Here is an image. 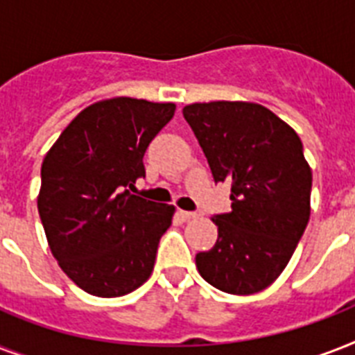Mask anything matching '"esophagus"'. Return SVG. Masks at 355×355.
Segmentation results:
<instances>
[{
	"mask_svg": "<svg viewBox=\"0 0 355 355\" xmlns=\"http://www.w3.org/2000/svg\"><path fill=\"white\" fill-rule=\"evenodd\" d=\"M180 216L184 217V219H197V217H200V214L199 211H184V210H180Z\"/></svg>",
	"mask_w": 355,
	"mask_h": 355,
	"instance_id": "esophagus-1",
	"label": "esophagus"
}]
</instances>
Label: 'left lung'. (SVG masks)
<instances>
[{
  "label": "left lung",
  "instance_id": "1",
  "mask_svg": "<svg viewBox=\"0 0 355 355\" xmlns=\"http://www.w3.org/2000/svg\"><path fill=\"white\" fill-rule=\"evenodd\" d=\"M182 114L214 180L232 184V211L214 216L217 241L195 256L197 269L230 295L263 291L286 269L309 221L311 169L302 141L256 103H193Z\"/></svg>",
  "mask_w": 355,
  "mask_h": 355
}]
</instances>
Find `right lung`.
<instances>
[{"instance_id":"obj_1","label":"right lung","mask_w":355,"mask_h":355,"mask_svg":"<svg viewBox=\"0 0 355 355\" xmlns=\"http://www.w3.org/2000/svg\"><path fill=\"white\" fill-rule=\"evenodd\" d=\"M173 103L114 97L69 123L42 164L38 214L60 269L90 295L123 297L153 272L175 206L130 193Z\"/></svg>"}]
</instances>
